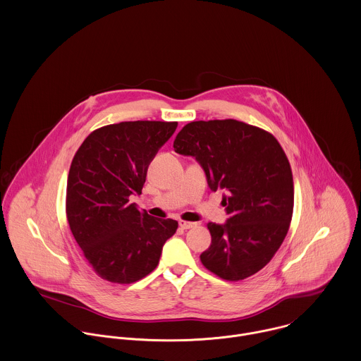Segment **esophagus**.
Here are the masks:
<instances>
[{"label":"esophagus","mask_w":361,"mask_h":361,"mask_svg":"<svg viewBox=\"0 0 361 361\" xmlns=\"http://www.w3.org/2000/svg\"><path fill=\"white\" fill-rule=\"evenodd\" d=\"M197 226V223H190V221H183L180 220L179 221V227L183 228V230H189V228H195Z\"/></svg>","instance_id":"obj_1"}]
</instances>
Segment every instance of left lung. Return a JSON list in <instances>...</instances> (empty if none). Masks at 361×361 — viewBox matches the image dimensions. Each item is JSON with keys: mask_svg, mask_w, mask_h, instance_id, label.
Returning <instances> with one entry per match:
<instances>
[{"mask_svg": "<svg viewBox=\"0 0 361 361\" xmlns=\"http://www.w3.org/2000/svg\"><path fill=\"white\" fill-rule=\"evenodd\" d=\"M175 152L195 157L212 190L224 189L228 220L209 223L212 245L203 266L227 281L263 269L286 238L294 209L288 158L276 137L234 119L188 123L175 137Z\"/></svg>", "mask_w": 361, "mask_h": 361, "instance_id": "8db88e82", "label": "left lung"}]
</instances>
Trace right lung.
Segmentation results:
<instances>
[{
	"label": "right lung",
	"instance_id": "obj_1",
	"mask_svg": "<svg viewBox=\"0 0 361 361\" xmlns=\"http://www.w3.org/2000/svg\"><path fill=\"white\" fill-rule=\"evenodd\" d=\"M178 121H137L94 130L75 152L67 180L70 230L95 273L111 283L130 284L158 264L162 246L178 221L154 219L134 203L147 169L171 138Z\"/></svg>",
	"mask_w": 361,
	"mask_h": 361
}]
</instances>
